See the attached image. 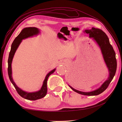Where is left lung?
I'll return each instance as SVG.
<instances>
[{"instance_id": "8db88e82", "label": "left lung", "mask_w": 122, "mask_h": 122, "mask_svg": "<svg viewBox=\"0 0 122 122\" xmlns=\"http://www.w3.org/2000/svg\"><path fill=\"white\" fill-rule=\"evenodd\" d=\"M88 34L89 38H92L95 41L100 47L102 53V56L107 67L108 68L109 71V77L104 81L100 87L97 89L90 92H83L77 90L69 86V87L80 94L86 96H95L98 95L103 92L108 88L109 84L112 81L115 75L117 69V61L116 59V54L113 50L112 46L109 42V39L106 34L100 29L92 27L90 30H86L84 32Z\"/></svg>"}]
</instances>
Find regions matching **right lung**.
<instances>
[{"label":"right lung","mask_w":122,"mask_h":122,"mask_svg":"<svg viewBox=\"0 0 122 122\" xmlns=\"http://www.w3.org/2000/svg\"><path fill=\"white\" fill-rule=\"evenodd\" d=\"M40 30L39 29L36 27H27L21 30V32L20 33V34L16 37L15 39H14L13 43L11 45V51L9 54V59H8V74H9V78L11 81V83L13 84L14 87H15L16 92L19 94L20 96H21L22 97L28 100L35 101L39 99L42 98L46 95L47 92V80L49 76L51 74H53L55 71L56 69H54L52 71L47 74V75L45 77L44 82H43V84L41 86V89L37 91L36 92H25L22 90L21 89L19 88L18 86L16 85L15 82L13 81V78L12 76V62L13 60V58L14 55L15 54V53L18 49V47L19 46L20 44H21L22 40L23 39H26L29 37H32L34 36H37L40 33Z\"/></svg>","instance_id":"obj_1"}]
</instances>
